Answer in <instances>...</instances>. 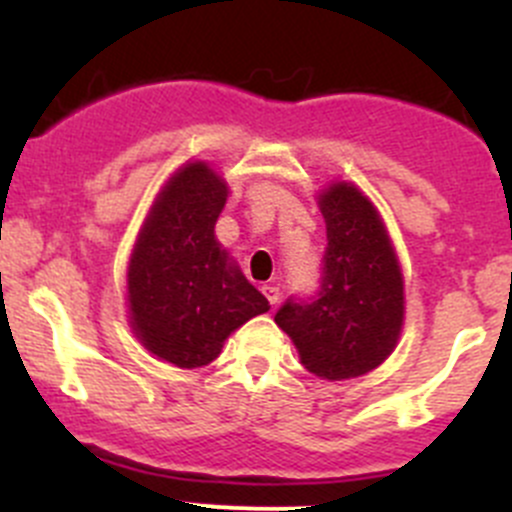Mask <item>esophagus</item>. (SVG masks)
Instances as JSON below:
<instances>
[{
  "label": "esophagus",
  "instance_id": "1",
  "mask_svg": "<svg viewBox=\"0 0 512 512\" xmlns=\"http://www.w3.org/2000/svg\"><path fill=\"white\" fill-rule=\"evenodd\" d=\"M262 294H265V297H267V302H270V304H277V302H280V287H275V285H265V287H262Z\"/></svg>",
  "mask_w": 512,
  "mask_h": 512
}]
</instances>
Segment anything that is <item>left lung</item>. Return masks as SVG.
<instances>
[{
	"instance_id": "8db88e82",
	"label": "left lung",
	"mask_w": 512,
	"mask_h": 512,
	"mask_svg": "<svg viewBox=\"0 0 512 512\" xmlns=\"http://www.w3.org/2000/svg\"><path fill=\"white\" fill-rule=\"evenodd\" d=\"M327 223L322 285L312 299H287L275 322L304 369L342 381L376 369L404 324V277L379 210L352 183L319 193Z\"/></svg>"
}]
</instances>
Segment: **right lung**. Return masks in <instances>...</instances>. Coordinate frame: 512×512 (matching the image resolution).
Listing matches in <instances>:
<instances>
[{
  "label": "right lung",
  "instance_id": "add662e5",
  "mask_svg": "<svg viewBox=\"0 0 512 512\" xmlns=\"http://www.w3.org/2000/svg\"><path fill=\"white\" fill-rule=\"evenodd\" d=\"M227 183L203 160L163 185L128 262V314L138 342L180 369L218 359L223 342L270 302L220 247Z\"/></svg>",
  "mask_w": 512,
  "mask_h": 512
}]
</instances>
